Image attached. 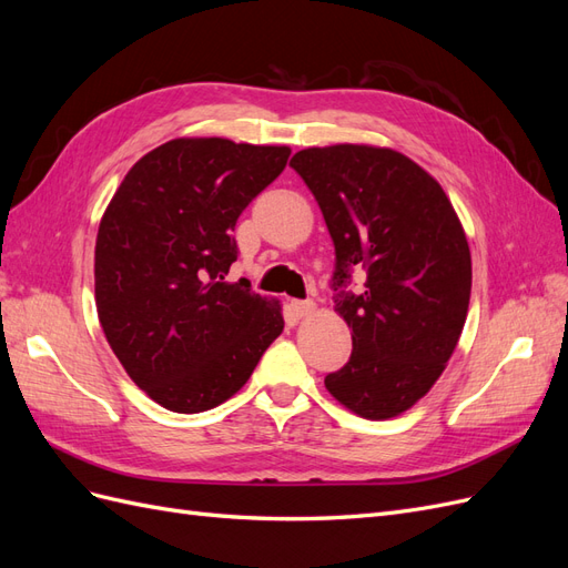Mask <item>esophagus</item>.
I'll return each instance as SVG.
<instances>
[{
	"label": "esophagus",
	"instance_id": "34e87169",
	"mask_svg": "<svg viewBox=\"0 0 568 568\" xmlns=\"http://www.w3.org/2000/svg\"><path fill=\"white\" fill-rule=\"evenodd\" d=\"M291 307H294V313L298 317H311L317 311L315 301H291Z\"/></svg>",
	"mask_w": 568,
	"mask_h": 568
}]
</instances>
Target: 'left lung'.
<instances>
[{
	"label": "left lung",
	"instance_id": "left-lung-1",
	"mask_svg": "<svg viewBox=\"0 0 568 568\" xmlns=\"http://www.w3.org/2000/svg\"><path fill=\"white\" fill-rule=\"evenodd\" d=\"M334 239V311L353 353L324 386L357 417H398L438 382L464 329L471 253L436 178L405 153L372 144L311 146L291 159ZM353 271L357 295L343 292Z\"/></svg>",
	"mask_w": 568,
	"mask_h": 568
}]
</instances>
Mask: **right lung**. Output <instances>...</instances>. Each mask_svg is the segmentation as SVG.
<instances>
[{"instance_id":"add662e5","label":"right lung","mask_w":568,"mask_h":568,"mask_svg":"<svg viewBox=\"0 0 568 568\" xmlns=\"http://www.w3.org/2000/svg\"><path fill=\"white\" fill-rule=\"evenodd\" d=\"M288 146L178 136L136 161L99 222L94 301L130 379L170 412L230 400L284 329L282 303L246 280L234 225L280 178Z\"/></svg>"}]
</instances>
